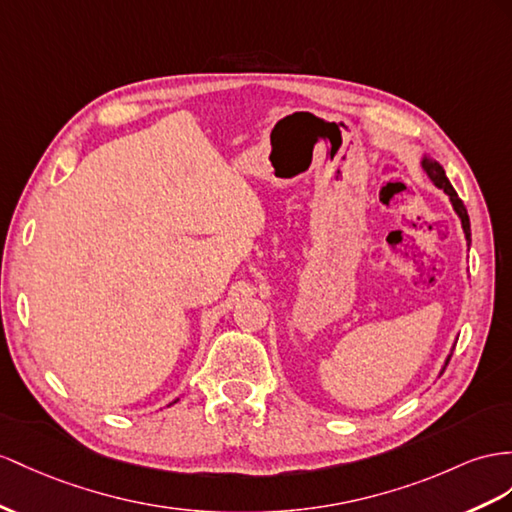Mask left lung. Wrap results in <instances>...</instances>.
I'll use <instances>...</instances> for the list:
<instances>
[{
    "label": "left lung",
    "mask_w": 512,
    "mask_h": 512,
    "mask_svg": "<svg viewBox=\"0 0 512 512\" xmlns=\"http://www.w3.org/2000/svg\"><path fill=\"white\" fill-rule=\"evenodd\" d=\"M422 168H424V173L430 177V181L435 183L437 188H441L445 194L450 196V201H452L454 212L458 214V218H461V225H463V231H465V238L471 242V229H469V216H467V209H465L463 201L458 199V194H456V190L452 188L450 179L445 177V170H443V166H441L439 162L432 160V157L424 155V160H422ZM448 363H450V357L445 359V365H448ZM443 370H445V368H443Z\"/></svg>",
    "instance_id": "obj_1"
}]
</instances>
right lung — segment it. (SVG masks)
Wrapping results in <instances>:
<instances>
[{
    "label": "right lung",
    "mask_w": 512,
    "mask_h": 512,
    "mask_svg": "<svg viewBox=\"0 0 512 512\" xmlns=\"http://www.w3.org/2000/svg\"><path fill=\"white\" fill-rule=\"evenodd\" d=\"M175 402H177V400H175Z\"/></svg>",
    "instance_id": "obj_1"
}]
</instances>
